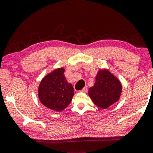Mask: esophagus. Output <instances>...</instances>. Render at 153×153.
I'll return each mask as SVG.
<instances>
[{
    "label": "esophagus",
    "mask_w": 153,
    "mask_h": 153,
    "mask_svg": "<svg viewBox=\"0 0 153 153\" xmlns=\"http://www.w3.org/2000/svg\"><path fill=\"white\" fill-rule=\"evenodd\" d=\"M81 92H83V93H86V92L88 91V86H85L81 90V91H80Z\"/></svg>",
    "instance_id": "1"
}]
</instances>
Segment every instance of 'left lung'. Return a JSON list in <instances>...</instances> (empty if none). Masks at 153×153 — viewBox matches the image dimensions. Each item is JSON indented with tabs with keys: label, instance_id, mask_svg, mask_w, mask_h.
Returning a JSON list of instances; mask_svg holds the SVG:
<instances>
[{
	"label": "left lung",
	"instance_id": "1",
	"mask_svg": "<svg viewBox=\"0 0 153 153\" xmlns=\"http://www.w3.org/2000/svg\"><path fill=\"white\" fill-rule=\"evenodd\" d=\"M122 85L120 81L108 70H100L96 76V82L88 91L94 104L102 108H106L118 101Z\"/></svg>",
	"mask_w": 153,
	"mask_h": 153
}]
</instances>
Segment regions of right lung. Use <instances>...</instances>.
Masks as SVG:
<instances>
[{
	"instance_id": "obj_1",
	"label": "right lung",
	"mask_w": 153,
	"mask_h": 153,
	"mask_svg": "<svg viewBox=\"0 0 153 153\" xmlns=\"http://www.w3.org/2000/svg\"><path fill=\"white\" fill-rule=\"evenodd\" d=\"M62 68L46 76L39 86V98L47 108L60 111L68 106L74 95L72 85L67 82Z\"/></svg>"
}]
</instances>
